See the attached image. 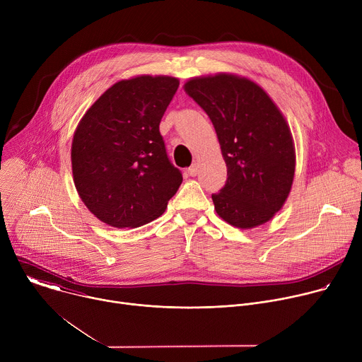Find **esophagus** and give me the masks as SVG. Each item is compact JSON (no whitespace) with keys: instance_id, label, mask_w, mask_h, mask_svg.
<instances>
[{"instance_id":"1","label":"esophagus","mask_w":362,"mask_h":362,"mask_svg":"<svg viewBox=\"0 0 362 362\" xmlns=\"http://www.w3.org/2000/svg\"><path fill=\"white\" fill-rule=\"evenodd\" d=\"M197 170H199V166L196 163H193L189 169H187V175L189 176H196L197 175Z\"/></svg>"}]
</instances>
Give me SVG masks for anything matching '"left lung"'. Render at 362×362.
<instances>
[{
  "instance_id": "obj_1",
  "label": "left lung",
  "mask_w": 362,
  "mask_h": 362,
  "mask_svg": "<svg viewBox=\"0 0 362 362\" xmlns=\"http://www.w3.org/2000/svg\"><path fill=\"white\" fill-rule=\"evenodd\" d=\"M185 91L214 123L228 179L212 194L232 226H259L282 208L293 182L295 148L286 120L256 83L233 76L196 77Z\"/></svg>"
}]
</instances>
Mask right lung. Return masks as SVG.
I'll return each mask as SVG.
<instances>
[{
	"instance_id": "right-lung-1",
	"label": "right lung",
	"mask_w": 362,
	"mask_h": 362,
	"mask_svg": "<svg viewBox=\"0 0 362 362\" xmlns=\"http://www.w3.org/2000/svg\"><path fill=\"white\" fill-rule=\"evenodd\" d=\"M177 87L169 76L122 80L78 123L71 144L74 185L101 222L139 228L163 215L177 192L183 177L159 130Z\"/></svg>"
}]
</instances>
